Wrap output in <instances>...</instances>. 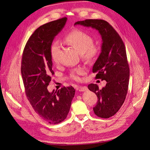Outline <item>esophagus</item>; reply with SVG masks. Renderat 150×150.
<instances>
[{"mask_svg": "<svg viewBox=\"0 0 150 150\" xmlns=\"http://www.w3.org/2000/svg\"><path fill=\"white\" fill-rule=\"evenodd\" d=\"M87 90V87H81L79 88V92H84Z\"/></svg>", "mask_w": 150, "mask_h": 150, "instance_id": "obj_1", "label": "esophagus"}]
</instances>
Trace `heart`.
Instances as JSON below:
<instances>
[{
  "instance_id": "obj_1",
  "label": "heart",
  "mask_w": 150,
  "mask_h": 150,
  "mask_svg": "<svg viewBox=\"0 0 150 150\" xmlns=\"http://www.w3.org/2000/svg\"><path fill=\"white\" fill-rule=\"evenodd\" d=\"M64 42L73 47L75 50L86 59H91L98 52L97 47L93 44V39L88 34L80 30H74L68 33L63 39ZM60 47L57 42L53 43L50 47V52L53 63L58 62V57ZM82 68H77L72 71L71 77L74 79H78L79 74L83 73Z\"/></svg>"
}]
</instances>
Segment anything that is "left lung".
Segmentation results:
<instances>
[{"label": "left lung", "instance_id": "1", "mask_svg": "<svg viewBox=\"0 0 150 150\" xmlns=\"http://www.w3.org/2000/svg\"><path fill=\"white\" fill-rule=\"evenodd\" d=\"M91 27L100 33L102 44L101 53L93 66L96 78L106 81L101 89L95 83L88 86L98 97L93 110L97 116L109 118L119 111L124 103L128 91L129 67L123 41L116 30L103 20H86L77 21L74 25Z\"/></svg>", "mask_w": 150, "mask_h": 150}]
</instances>
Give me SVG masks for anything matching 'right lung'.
<instances>
[{"label": "right lung", "mask_w": 150, "mask_h": 150, "mask_svg": "<svg viewBox=\"0 0 150 150\" xmlns=\"http://www.w3.org/2000/svg\"><path fill=\"white\" fill-rule=\"evenodd\" d=\"M67 21L64 17L39 27L28 39L22 56L21 73L26 97L35 112L51 124L67 118L75 94L72 86L52 92L47 89L54 74L50 47Z\"/></svg>", "instance_id": "add662e5"}]
</instances>
